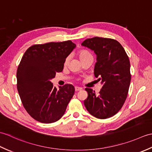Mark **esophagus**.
<instances>
[{
    "mask_svg": "<svg viewBox=\"0 0 152 152\" xmlns=\"http://www.w3.org/2000/svg\"><path fill=\"white\" fill-rule=\"evenodd\" d=\"M82 90V88H80V87H75V91H81Z\"/></svg>",
    "mask_w": 152,
    "mask_h": 152,
    "instance_id": "34e87169",
    "label": "esophagus"
}]
</instances>
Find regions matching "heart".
<instances>
[{
  "label": "heart",
  "mask_w": 152,
  "mask_h": 152,
  "mask_svg": "<svg viewBox=\"0 0 152 152\" xmlns=\"http://www.w3.org/2000/svg\"><path fill=\"white\" fill-rule=\"evenodd\" d=\"M91 56V53H90L89 51H86V50H80L78 52V57H79L80 60L83 59V58L87 57V56ZM69 57H67L65 60V62H64L65 63V64L68 63V62H69Z\"/></svg>",
  "instance_id": "b5f03b06"
}]
</instances>
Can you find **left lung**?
<instances>
[{
	"instance_id": "obj_1",
	"label": "left lung",
	"mask_w": 152,
	"mask_h": 152,
	"mask_svg": "<svg viewBox=\"0 0 152 152\" xmlns=\"http://www.w3.org/2000/svg\"><path fill=\"white\" fill-rule=\"evenodd\" d=\"M82 45L96 55L94 74L102 84L99 95L86 88L88 96L84 105L96 118H110L119 111L127 99L131 79L129 59L121 44L112 38H88Z\"/></svg>"
}]
</instances>
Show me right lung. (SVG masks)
<instances>
[{"mask_svg": "<svg viewBox=\"0 0 152 152\" xmlns=\"http://www.w3.org/2000/svg\"><path fill=\"white\" fill-rule=\"evenodd\" d=\"M75 47L70 40L35 44L22 57L17 70V88L25 109L35 120L51 124L65 112L74 87L65 84L57 89L51 80L62 72L66 58Z\"/></svg>", "mask_w": 152, "mask_h": 152, "instance_id": "1", "label": "right lung"}]
</instances>
